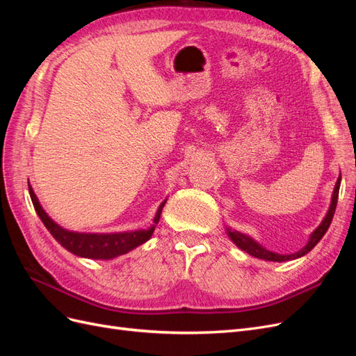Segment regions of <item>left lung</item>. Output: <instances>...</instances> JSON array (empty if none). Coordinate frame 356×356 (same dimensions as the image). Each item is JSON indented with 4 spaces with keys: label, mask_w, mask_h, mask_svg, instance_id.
Returning a JSON list of instances; mask_svg holds the SVG:
<instances>
[{
    "label": "left lung",
    "mask_w": 356,
    "mask_h": 356,
    "mask_svg": "<svg viewBox=\"0 0 356 356\" xmlns=\"http://www.w3.org/2000/svg\"><path fill=\"white\" fill-rule=\"evenodd\" d=\"M339 188H340V177H339V179H337L336 188H334V193H332L331 207H330V209H328V212H327V217L324 218V221L321 222L319 227H318L314 233H312L307 245L303 248V250H300V251L296 252V254L281 255V254L270 252V251L264 250V248L258 245L257 242H254L251 238H248V236H245V234H242V233H238V232H230V230H229V236L232 238V241L241 248V250L246 251L248 254L252 255V257L263 258V260H267V261H286V260H294V258H298V257H303V255L307 254L310 250H314V246L322 239V236H324L325 232L328 230L330 224H331V221H332V217H334V212H336L337 199H339Z\"/></svg>",
    "instance_id": "1"
}]
</instances>
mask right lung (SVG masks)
Instances as JSON below:
<instances>
[{
	"instance_id": "add662e5",
	"label": "right lung",
	"mask_w": 356,
	"mask_h": 356,
	"mask_svg": "<svg viewBox=\"0 0 356 356\" xmlns=\"http://www.w3.org/2000/svg\"><path fill=\"white\" fill-rule=\"evenodd\" d=\"M29 195H31L32 203H34V208L38 213V217L41 218L42 224L46 225V229L50 232L53 238H55L63 248H67L70 252L84 258H95V260H110V258L126 254L131 250H134V248H136L138 245H143L144 242H147L149 238H152L156 224L159 222L161 211H163V207L166 203L165 200L160 204L154 217L153 227H149L147 230L106 233V234L75 233V232H68L65 229H62L60 225H58L49 217V215L44 212V209L41 208V204L31 186H29Z\"/></svg>"
}]
</instances>
